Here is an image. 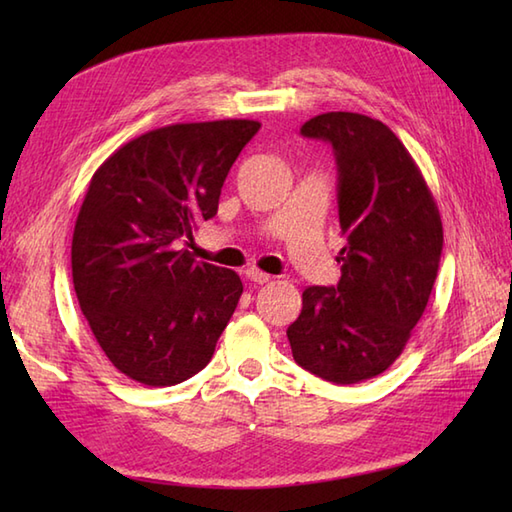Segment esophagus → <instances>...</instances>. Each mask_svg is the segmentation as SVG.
<instances>
[{
    "instance_id": "34e87169",
    "label": "esophagus",
    "mask_w": 512,
    "mask_h": 512,
    "mask_svg": "<svg viewBox=\"0 0 512 512\" xmlns=\"http://www.w3.org/2000/svg\"><path fill=\"white\" fill-rule=\"evenodd\" d=\"M246 279L253 281V284H259V286H262V284H268V281H270V275L262 273V270H257V268H248V270H246Z\"/></svg>"
}]
</instances>
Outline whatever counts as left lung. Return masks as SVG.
<instances>
[{"label":"left lung","instance_id":"8db88e82","mask_svg":"<svg viewBox=\"0 0 512 512\" xmlns=\"http://www.w3.org/2000/svg\"><path fill=\"white\" fill-rule=\"evenodd\" d=\"M301 134L334 149L345 246L339 284L303 290L288 341L303 369L354 385L383 374L405 350L436 284L442 220L427 180L385 123L328 112L303 123Z\"/></svg>","mask_w":512,"mask_h":512}]
</instances>
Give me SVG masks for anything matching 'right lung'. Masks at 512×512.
Masks as SVG:
<instances>
[{"label": "right lung", "mask_w": 512, "mask_h": 512, "mask_svg": "<svg viewBox=\"0 0 512 512\" xmlns=\"http://www.w3.org/2000/svg\"><path fill=\"white\" fill-rule=\"evenodd\" d=\"M262 123H176L129 140L94 171L72 235V281L96 343L127 378L169 387L198 374L242 297L235 270L178 248L211 220Z\"/></svg>", "instance_id": "obj_1"}]
</instances>
